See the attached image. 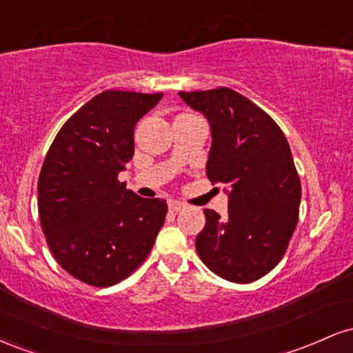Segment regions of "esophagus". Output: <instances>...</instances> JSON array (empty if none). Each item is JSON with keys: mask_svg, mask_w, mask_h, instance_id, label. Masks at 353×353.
<instances>
[{"mask_svg": "<svg viewBox=\"0 0 353 353\" xmlns=\"http://www.w3.org/2000/svg\"><path fill=\"white\" fill-rule=\"evenodd\" d=\"M169 209H171L172 212H181V210L185 209V205L181 204V202H177V201H169Z\"/></svg>", "mask_w": 353, "mask_h": 353, "instance_id": "obj_1", "label": "esophagus"}]
</instances>
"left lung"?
<instances>
[{
    "label": "left lung",
    "instance_id": "8db88e82",
    "mask_svg": "<svg viewBox=\"0 0 353 353\" xmlns=\"http://www.w3.org/2000/svg\"><path fill=\"white\" fill-rule=\"evenodd\" d=\"M179 96L208 119L205 174L225 184L229 199L228 217L204 210L197 254L225 281H257L279 264L299 221L302 188L287 137L265 111L229 88Z\"/></svg>",
    "mask_w": 353,
    "mask_h": 353
}]
</instances>
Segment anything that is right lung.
Wrapping results in <instances>:
<instances>
[{
  "mask_svg": "<svg viewBox=\"0 0 353 353\" xmlns=\"http://www.w3.org/2000/svg\"><path fill=\"white\" fill-rule=\"evenodd\" d=\"M163 92H101L59 129L38 181L39 221L58 264L78 281L109 287L131 275L164 225V199L117 181L134 156L137 121Z\"/></svg>",
  "mask_w": 353,
  "mask_h": 353,
  "instance_id": "right-lung-1",
  "label": "right lung"
}]
</instances>
